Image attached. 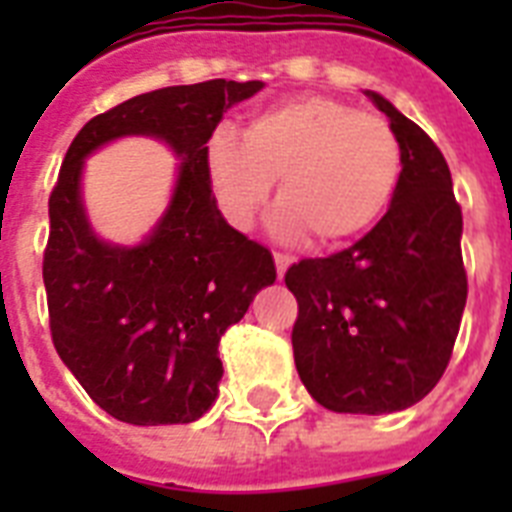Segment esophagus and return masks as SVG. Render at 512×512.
Wrapping results in <instances>:
<instances>
[{"label":"esophagus","mask_w":512,"mask_h":512,"mask_svg":"<svg viewBox=\"0 0 512 512\" xmlns=\"http://www.w3.org/2000/svg\"><path fill=\"white\" fill-rule=\"evenodd\" d=\"M273 260H276V273H279V279H284V273H287L289 265L295 263L292 257L281 255V252H273Z\"/></svg>","instance_id":"esophagus-1"}]
</instances>
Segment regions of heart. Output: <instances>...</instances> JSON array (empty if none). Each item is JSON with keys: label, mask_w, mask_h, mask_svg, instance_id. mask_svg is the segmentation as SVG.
I'll list each match as a JSON object with an SVG mask.
<instances>
[{"label": "heart", "mask_w": 512, "mask_h": 512, "mask_svg": "<svg viewBox=\"0 0 512 512\" xmlns=\"http://www.w3.org/2000/svg\"><path fill=\"white\" fill-rule=\"evenodd\" d=\"M204 170L220 215L236 231L255 225L279 180L276 228L340 244L385 215L401 180V143L380 116L308 95L252 116L244 140L220 127Z\"/></svg>", "instance_id": "obj_1"}]
</instances>
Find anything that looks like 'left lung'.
I'll return each instance as SVG.
<instances>
[{"instance_id": "obj_1", "label": "left lung", "mask_w": 512, "mask_h": 512, "mask_svg": "<svg viewBox=\"0 0 512 512\" xmlns=\"http://www.w3.org/2000/svg\"><path fill=\"white\" fill-rule=\"evenodd\" d=\"M366 98L401 143V180L382 220L337 255L284 276L297 297L300 380L342 414L409 409L441 380L468 300L462 212L444 154L380 92Z\"/></svg>"}]
</instances>
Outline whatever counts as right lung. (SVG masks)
<instances>
[{
  "label": "right lung",
  "mask_w": 512,
  "mask_h": 512,
  "mask_svg": "<svg viewBox=\"0 0 512 512\" xmlns=\"http://www.w3.org/2000/svg\"><path fill=\"white\" fill-rule=\"evenodd\" d=\"M263 82L180 84L84 124L50 196L44 289L52 342L95 404L130 425H180L215 404L225 329L276 281L273 255L225 223L204 170L223 114ZM122 137L162 139L181 162L171 201L138 245L100 240L83 162Z\"/></svg>",
  "instance_id": "add662e5"
}]
</instances>
